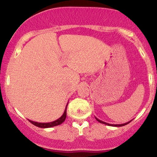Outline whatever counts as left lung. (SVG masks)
Listing matches in <instances>:
<instances>
[{"mask_svg": "<svg viewBox=\"0 0 157 157\" xmlns=\"http://www.w3.org/2000/svg\"><path fill=\"white\" fill-rule=\"evenodd\" d=\"M95 119H96V120H97V121H98L99 122H100V123H102V124H105V125H109V126H114V127H121V126H124V125H127V124H128L129 122H130L131 121H129V122H125V123H123V124H109V123H107V122H103V121H102V120H99V119H97L96 117H95Z\"/></svg>", "mask_w": 157, "mask_h": 157, "instance_id": "8db88e82", "label": "left lung"}]
</instances>
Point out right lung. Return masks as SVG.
I'll list each match as a JSON object with an SVG mask.
<instances>
[{"label":"right lung","instance_id":"obj_1","mask_svg":"<svg viewBox=\"0 0 157 157\" xmlns=\"http://www.w3.org/2000/svg\"><path fill=\"white\" fill-rule=\"evenodd\" d=\"M68 104L66 105V109H65L63 113L62 116L60 117V118L57 119V120H55V121L51 122H34L32 121V120H29V122L33 124L34 125L37 126V127L39 128H51V127H54V126H57L62 124L63 122L65 121L66 118V108H67Z\"/></svg>","mask_w":157,"mask_h":157}]
</instances>
